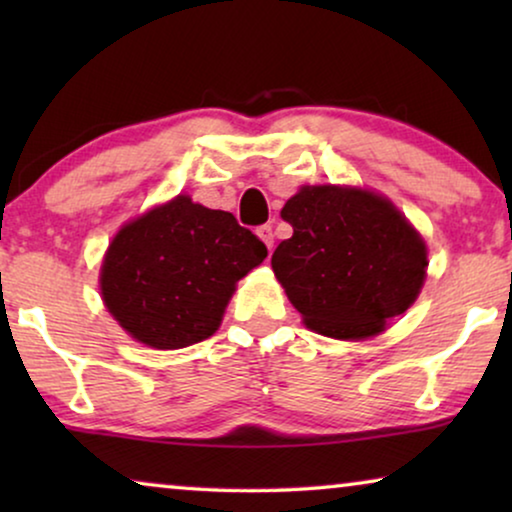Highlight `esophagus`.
Instances as JSON below:
<instances>
[{
  "mask_svg": "<svg viewBox=\"0 0 512 512\" xmlns=\"http://www.w3.org/2000/svg\"><path fill=\"white\" fill-rule=\"evenodd\" d=\"M256 235L261 237V240L265 242V247L272 249V244H275V235H272V226H268V223H265V226H258V228H256Z\"/></svg>",
  "mask_w": 512,
  "mask_h": 512,
  "instance_id": "esophagus-1",
  "label": "esophagus"
}]
</instances>
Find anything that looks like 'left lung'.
<instances>
[{
	"label": "left lung",
	"instance_id": "1",
	"mask_svg": "<svg viewBox=\"0 0 512 512\" xmlns=\"http://www.w3.org/2000/svg\"><path fill=\"white\" fill-rule=\"evenodd\" d=\"M282 219L293 235L272 270L307 328L363 340L415 303L426 277V244L382 195L363 188L303 186Z\"/></svg>",
	"mask_w": 512,
	"mask_h": 512
}]
</instances>
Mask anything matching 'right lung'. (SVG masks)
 Segmentation results:
<instances>
[{
    "label": "right lung",
    "instance_id": "add662e5",
    "mask_svg": "<svg viewBox=\"0 0 512 512\" xmlns=\"http://www.w3.org/2000/svg\"><path fill=\"white\" fill-rule=\"evenodd\" d=\"M265 256L233 214L177 195L118 230L102 261V298L135 340L181 349L216 333L235 284Z\"/></svg>",
    "mask_w": 512,
    "mask_h": 512
}]
</instances>
